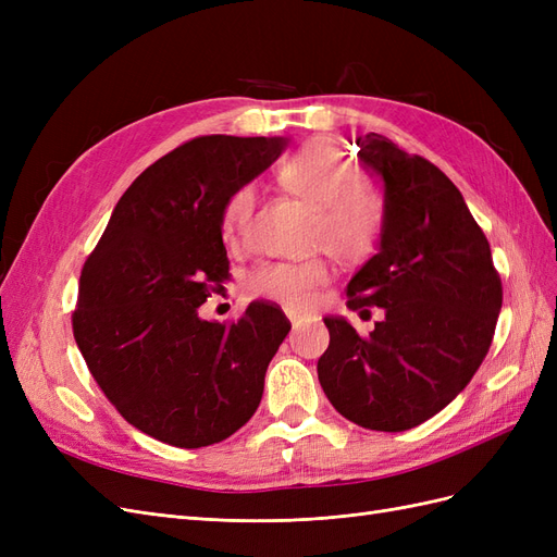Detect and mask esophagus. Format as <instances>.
Returning <instances> with one entry per match:
<instances>
[{
  "mask_svg": "<svg viewBox=\"0 0 557 557\" xmlns=\"http://www.w3.org/2000/svg\"><path fill=\"white\" fill-rule=\"evenodd\" d=\"M285 315H288V320L293 323V327H297L301 323V315L295 313V311H285Z\"/></svg>",
  "mask_w": 557,
  "mask_h": 557,
  "instance_id": "esophagus-1",
  "label": "esophagus"
}]
</instances>
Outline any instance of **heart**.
<instances>
[{"mask_svg": "<svg viewBox=\"0 0 557 557\" xmlns=\"http://www.w3.org/2000/svg\"><path fill=\"white\" fill-rule=\"evenodd\" d=\"M278 181L288 193L315 207L311 242L323 246L342 262H358L372 252L381 239L385 209L381 195L358 176L344 150L327 141L313 139L278 166ZM256 209V190L239 188L232 193L223 209L221 230L227 244L237 242ZM327 281L323 260L272 262L248 278V290L258 297L274 299L288 309L313 305L315 288Z\"/></svg>", "mask_w": 557, "mask_h": 557, "instance_id": "obj_1", "label": "heart"}]
</instances>
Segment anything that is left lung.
I'll return each mask as SVG.
<instances>
[{
	"label": "left lung",
	"mask_w": 557,
	"mask_h": 557,
	"mask_svg": "<svg viewBox=\"0 0 557 557\" xmlns=\"http://www.w3.org/2000/svg\"><path fill=\"white\" fill-rule=\"evenodd\" d=\"M367 172L383 181L379 252L348 283V309L379 307L360 336L325 318L330 346L318 381L350 423L404 432L440 413L476 374L502 309L491 244L453 181L420 156L369 132L356 139Z\"/></svg>",
	"instance_id": "obj_1"
}]
</instances>
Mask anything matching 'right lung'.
Returning a JSON list of instances; mask_svg holds the SVG:
<instances>
[{"label":"right lung","instance_id":"obj_1","mask_svg":"<svg viewBox=\"0 0 557 557\" xmlns=\"http://www.w3.org/2000/svg\"><path fill=\"white\" fill-rule=\"evenodd\" d=\"M283 137L211 134L174 148L117 199L83 264L74 339L129 425L201 448L256 413L290 320L264 301L225 325L199 307L230 278L221 218L232 193L283 153Z\"/></svg>","mask_w":557,"mask_h":557}]
</instances>
